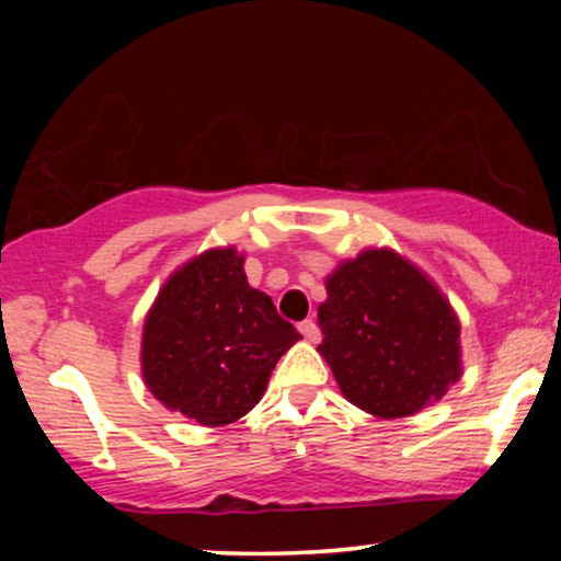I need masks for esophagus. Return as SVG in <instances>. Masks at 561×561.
<instances>
[{"label":"esophagus","mask_w":561,"mask_h":561,"mask_svg":"<svg viewBox=\"0 0 561 561\" xmlns=\"http://www.w3.org/2000/svg\"><path fill=\"white\" fill-rule=\"evenodd\" d=\"M298 332L304 334V340L319 342V327H317V321H313V319H304L301 324H298Z\"/></svg>","instance_id":"obj_1"}]
</instances>
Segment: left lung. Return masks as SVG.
Listing matches in <instances>:
<instances>
[{"label": "left lung", "mask_w": 561, "mask_h": 561, "mask_svg": "<svg viewBox=\"0 0 561 561\" xmlns=\"http://www.w3.org/2000/svg\"><path fill=\"white\" fill-rule=\"evenodd\" d=\"M319 327L342 396L373 416H411L462 378L457 313L393 250H365L329 275Z\"/></svg>", "instance_id": "left-lung-1"}]
</instances>
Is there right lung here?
Instances as JSON below:
<instances>
[{
	"instance_id": "obj_1",
	"label": "right lung",
	"mask_w": 561,
	"mask_h": 561,
	"mask_svg": "<svg viewBox=\"0 0 561 561\" xmlns=\"http://www.w3.org/2000/svg\"><path fill=\"white\" fill-rule=\"evenodd\" d=\"M242 263L234 248L202 252L165 280L145 319V386L202 426L255 409L275 363L301 340Z\"/></svg>"
}]
</instances>
